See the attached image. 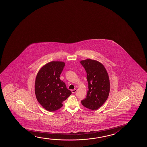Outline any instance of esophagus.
I'll return each mask as SVG.
<instances>
[{
  "label": "esophagus",
  "mask_w": 147,
  "mask_h": 147,
  "mask_svg": "<svg viewBox=\"0 0 147 147\" xmlns=\"http://www.w3.org/2000/svg\"><path fill=\"white\" fill-rule=\"evenodd\" d=\"M77 89H74V90H72L71 91H72V93L73 94H74V93H76V92H77Z\"/></svg>",
  "instance_id": "1"
}]
</instances>
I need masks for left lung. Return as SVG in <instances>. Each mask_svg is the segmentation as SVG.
<instances>
[{"label": "left lung", "instance_id": "left-lung-1", "mask_svg": "<svg viewBox=\"0 0 147 147\" xmlns=\"http://www.w3.org/2000/svg\"><path fill=\"white\" fill-rule=\"evenodd\" d=\"M87 73L88 90L82 104L92 111L98 109L109 97L110 82L109 74L104 65L99 61L86 59L80 61Z\"/></svg>", "mask_w": 147, "mask_h": 147}]
</instances>
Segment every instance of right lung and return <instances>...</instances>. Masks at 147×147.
<instances>
[{
	"mask_svg": "<svg viewBox=\"0 0 147 147\" xmlns=\"http://www.w3.org/2000/svg\"><path fill=\"white\" fill-rule=\"evenodd\" d=\"M65 65L63 61H51L43 65L36 75L34 84L36 99L49 111L61 109L62 103L72 94L59 78Z\"/></svg>",
	"mask_w": 147,
	"mask_h": 147,
	"instance_id": "1",
	"label": "right lung"
}]
</instances>
